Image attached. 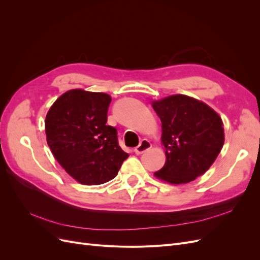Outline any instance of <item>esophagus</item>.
<instances>
[{
    "label": "esophagus",
    "mask_w": 260,
    "mask_h": 260,
    "mask_svg": "<svg viewBox=\"0 0 260 260\" xmlns=\"http://www.w3.org/2000/svg\"><path fill=\"white\" fill-rule=\"evenodd\" d=\"M152 147V143L149 142L148 140H142L140 142V144L135 148V153L137 154V155H141V154H143L144 152H146L147 149H149Z\"/></svg>",
    "instance_id": "34e87169"
}]
</instances>
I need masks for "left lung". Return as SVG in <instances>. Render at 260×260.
I'll return each mask as SVG.
<instances>
[{
    "instance_id": "obj_1",
    "label": "left lung",
    "mask_w": 260,
    "mask_h": 260,
    "mask_svg": "<svg viewBox=\"0 0 260 260\" xmlns=\"http://www.w3.org/2000/svg\"><path fill=\"white\" fill-rule=\"evenodd\" d=\"M161 121L164 167L154 176L171 184H185L210 168L223 146V122L214 109L194 98L176 94L152 101Z\"/></svg>"
}]
</instances>
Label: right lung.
Masks as SVG:
<instances>
[{
	"label": "right lung",
	"mask_w": 260,
	"mask_h": 260,
	"mask_svg": "<svg viewBox=\"0 0 260 260\" xmlns=\"http://www.w3.org/2000/svg\"><path fill=\"white\" fill-rule=\"evenodd\" d=\"M112 98L73 89L54 102L45 117V135L60 166L84 185L114 179L129 157L118 144L117 130L106 125Z\"/></svg>",
	"instance_id": "right-lung-1"
}]
</instances>
